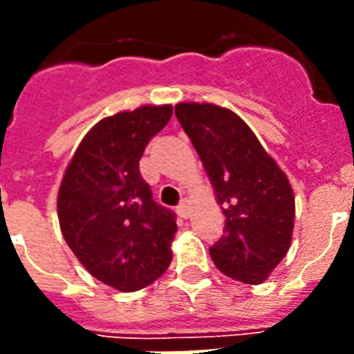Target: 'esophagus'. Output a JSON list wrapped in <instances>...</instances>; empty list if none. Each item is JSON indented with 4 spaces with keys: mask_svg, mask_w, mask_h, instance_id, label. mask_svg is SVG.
<instances>
[{
    "mask_svg": "<svg viewBox=\"0 0 354 354\" xmlns=\"http://www.w3.org/2000/svg\"><path fill=\"white\" fill-rule=\"evenodd\" d=\"M178 213H180L183 218H187L189 213H191V209H189V200H182V202H180V205H178Z\"/></svg>",
    "mask_w": 354,
    "mask_h": 354,
    "instance_id": "1",
    "label": "esophagus"
}]
</instances>
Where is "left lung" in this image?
Wrapping results in <instances>:
<instances>
[{"mask_svg":"<svg viewBox=\"0 0 354 354\" xmlns=\"http://www.w3.org/2000/svg\"><path fill=\"white\" fill-rule=\"evenodd\" d=\"M174 113L226 216L224 235L209 248L213 263L232 279L263 283L290 248L296 204L288 178L232 110L180 102Z\"/></svg>","mask_w":354,"mask_h":354,"instance_id":"left-lung-1","label":"left lung"}]
</instances>
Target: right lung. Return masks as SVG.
I'll use <instances>...</instances> for the list:
<instances>
[{
  "instance_id": "right-lung-1",
  "label": "right lung",
  "mask_w": 354,
  "mask_h": 354,
  "mask_svg": "<svg viewBox=\"0 0 354 354\" xmlns=\"http://www.w3.org/2000/svg\"><path fill=\"white\" fill-rule=\"evenodd\" d=\"M172 106H141L99 121L80 141L58 191L62 235L82 266L121 292L141 290L171 264L176 215L156 204L139 172Z\"/></svg>"
}]
</instances>
